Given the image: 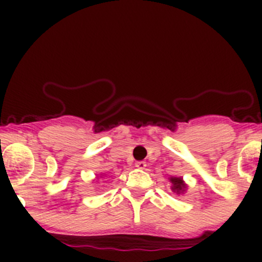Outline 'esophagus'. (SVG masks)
I'll return each mask as SVG.
<instances>
[{"label":"esophagus","instance_id":"obj_1","mask_svg":"<svg viewBox=\"0 0 262 262\" xmlns=\"http://www.w3.org/2000/svg\"><path fill=\"white\" fill-rule=\"evenodd\" d=\"M136 167L139 170H144L147 167V163L144 161H138V162H136Z\"/></svg>","mask_w":262,"mask_h":262}]
</instances>
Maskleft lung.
Segmentation results:
<instances>
[{"label":"left lung","instance_id":"1","mask_svg":"<svg viewBox=\"0 0 262 262\" xmlns=\"http://www.w3.org/2000/svg\"><path fill=\"white\" fill-rule=\"evenodd\" d=\"M168 180L171 182V190H172V192H175L176 195H182L186 192L187 185L186 182L184 181V179L180 178V176H179V178H176V176H170Z\"/></svg>","mask_w":262,"mask_h":262}]
</instances>
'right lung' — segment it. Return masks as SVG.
Instances as JSON below:
<instances>
[{
    "label": "right lung",
    "mask_w": 262,
    "mask_h": 262,
    "mask_svg": "<svg viewBox=\"0 0 262 262\" xmlns=\"http://www.w3.org/2000/svg\"><path fill=\"white\" fill-rule=\"evenodd\" d=\"M102 176H106V175H105V173H101V175H100V178H102ZM97 179V178H96Z\"/></svg>",
    "instance_id": "obj_1"
}]
</instances>
